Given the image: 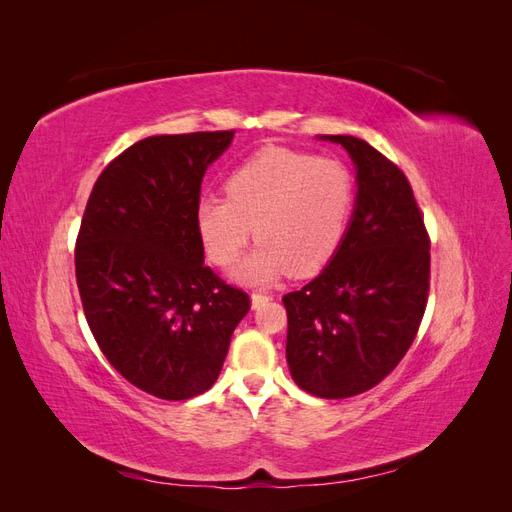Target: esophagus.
I'll return each instance as SVG.
<instances>
[{"mask_svg":"<svg viewBox=\"0 0 512 512\" xmlns=\"http://www.w3.org/2000/svg\"><path fill=\"white\" fill-rule=\"evenodd\" d=\"M269 299H271V297H269V294H262V292H254V294H252V307H254V309H258L260 305H265V303H267Z\"/></svg>","mask_w":512,"mask_h":512,"instance_id":"esophagus-1","label":"esophagus"}]
</instances>
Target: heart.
Listing matches in <instances>:
<instances>
[{"instance_id":"1","label":"heart","mask_w":512,"mask_h":512,"mask_svg":"<svg viewBox=\"0 0 512 512\" xmlns=\"http://www.w3.org/2000/svg\"><path fill=\"white\" fill-rule=\"evenodd\" d=\"M226 196H207L196 207V226L215 265H232L254 235L262 239L237 269L260 284L290 271L314 275L344 241L354 203V177L335 158L265 147L232 170Z\"/></svg>"}]
</instances>
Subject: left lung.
I'll use <instances>...</instances> for the list:
<instances>
[{"label":"left lung","instance_id":"obj_1","mask_svg":"<svg viewBox=\"0 0 512 512\" xmlns=\"http://www.w3.org/2000/svg\"><path fill=\"white\" fill-rule=\"evenodd\" d=\"M339 143L356 166V207L324 271L284 294L286 361L303 391L344 399L374 389L404 359L429 294V235L397 164L356 136Z\"/></svg>","mask_w":512,"mask_h":512}]
</instances>
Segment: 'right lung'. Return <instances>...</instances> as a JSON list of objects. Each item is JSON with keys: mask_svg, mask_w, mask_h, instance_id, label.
<instances>
[{"mask_svg": "<svg viewBox=\"0 0 512 512\" xmlns=\"http://www.w3.org/2000/svg\"><path fill=\"white\" fill-rule=\"evenodd\" d=\"M235 130L162 134L108 164L74 247L83 312L102 354L136 389L181 401L218 380L250 294L207 267L196 226L207 166Z\"/></svg>", "mask_w": 512, "mask_h": 512, "instance_id": "right-lung-1", "label": "right lung"}]
</instances>
